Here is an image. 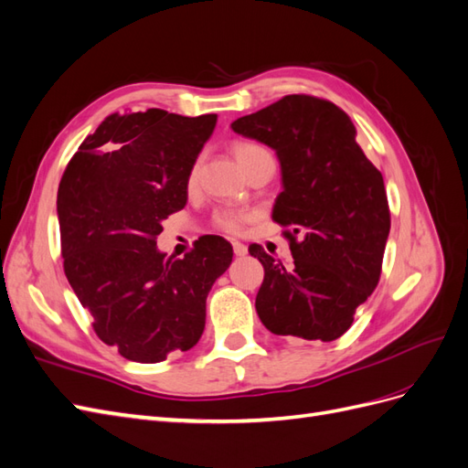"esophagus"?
I'll list each match as a JSON object with an SVG mask.
<instances>
[{
  "mask_svg": "<svg viewBox=\"0 0 468 468\" xmlns=\"http://www.w3.org/2000/svg\"><path fill=\"white\" fill-rule=\"evenodd\" d=\"M232 248H234V253L238 258H244L248 253V248L244 244H239V242H232Z\"/></svg>",
  "mask_w": 468,
  "mask_h": 468,
  "instance_id": "1",
  "label": "esophagus"
}]
</instances>
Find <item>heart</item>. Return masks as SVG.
Here are the masks:
<instances>
[{"label":"heart","mask_w":468,"mask_h":468,"mask_svg":"<svg viewBox=\"0 0 468 468\" xmlns=\"http://www.w3.org/2000/svg\"><path fill=\"white\" fill-rule=\"evenodd\" d=\"M234 154H236V160L239 162L244 169H248L253 162L261 155L269 154L263 146L256 144V143H236L234 144ZM197 176H199V164H193L189 174H187V187H193L197 183ZM250 218V212L246 210H238V208H220L215 212V226L222 232H229V234H239L244 229L246 220Z\"/></svg>","instance_id":"heart-1"}]
</instances>
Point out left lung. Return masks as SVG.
I'll return each instance as SVG.
<instances>
[{
    "label": "left lung",
    "mask_w": 468,
    "mask_h": 468,
    "mask_svg": "<svg viewBox=\"0 0 468 468\" xmlns=\"http://www.w3.org/2000/svg\"><path fill=\"white\" fill-rule=\"evenodd\" d=\"M232 131L275 150L282 191L273 220L291 229V265L250 246L265 269L258 316L277 335L334 342L380 279L390 232L382 174L356 143L351 119L325 99L285 95Z\"/></svg>",
    "instance_id": "1"
}]
</instances>
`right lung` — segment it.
<instances>
[{
    "label": "right lung",
    "instance_id": "right-lung-1",
    "mask_svg": "<svg viewBox=\"0 0 468 468\" xmlns=\"http://www.w3.org/2000/svg\"><path fill=\"white\" fill-rule=\"evenodd\" d=\"M217 115L112 112L83 140L58 187L64 273L93 330L124 359L160 363L205 330L207 294L232 246L201 236L181 260L155 246L162 220L187 203V174Z\"/></svg>",
    "mask_w": 468,
    "mask_h": 468
}]
</instances>
